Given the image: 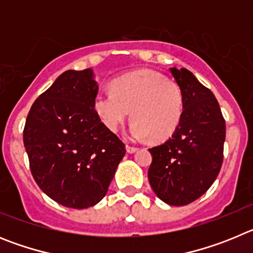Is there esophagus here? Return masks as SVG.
<instances>
[{
    "label": "esophagus",
    "instance_id": "1",
    "mask_svg": "<svg viewBox=\"0 0 253 253\" xmlns=\"http://www.w3.org/2000/svg\"><path fill=\"white\" fill-rule=\"evenodd\" d=\"M125 149H126V152H128V153H135V152L138 151V148L137 147H133V146H126L125 147Z\"/></svg>",
    "mask_w": 253,
    "mask_h": 253
}]
</instances>
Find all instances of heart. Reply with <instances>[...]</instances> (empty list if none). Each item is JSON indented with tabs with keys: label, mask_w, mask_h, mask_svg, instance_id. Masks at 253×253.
I'll return each instance as SVG.
<instances>
[{
	"label": "heart",
	"mask_w": 253,
	"mask_h": 253,
	"mask_svg": "<svg viewBox=\"0 0 253 253\" xmlns=\"http://www.w3.org/2000/svg\"><path fill=\"white\" fill-rule=\"evenodd\" d=\"M93 110L107 130H119L130 115L129 135L135 140L152 137L162 142L175 133L184 113V93L177 84L152 69H138L120 76L113 90L93 97Z\"/></svg>",
	"instance_id": "obj_1"
}]
</instances>
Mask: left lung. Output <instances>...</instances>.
Here are the masks:
<instances>
[{"label": "left lung", "instance_id": "left-lung-1", "mask_svg": "<svg viewBox=\"0 0 253 253\" xmlns=\"http://www.w3.org/2000/svg\"><path fill=\"white\" fill-rule=\"evenodd\" d=\"M184 93V113L175 133L149 148L148 180L169 205L182 207L207 193L223 162L225 122L213 92L189 69L169 68Z\"/></svg>", "mask_w": 253, "mask_h": 253}]
</instances>
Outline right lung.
I'll list each match as a JSON object with an SVG mask.
<instances>
[{
    "mask_svg": "<svg viewBox=\"0 0 253 253\" xmlns=\"http://www.w3.org/2000/svg\"><path fill=\"white\" fill-rule=\"evenodd\" d=\"M92 68L68 69L35 100L24 146L38 186L58 204L84 209L101 202L125 154L124 143L93 110Z\"/></svg>",
    "mask_w": 253,
    "mask_h": 253,
    "instance_id": "add662e5",
    "label": "right lung"
}]
</instances>
